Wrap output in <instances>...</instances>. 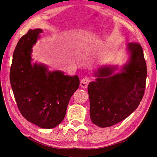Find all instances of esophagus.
Masks as SVG:
<instances>
[{
	"instance_id": "34e87169",
	"label": "esophagus",
	"mask_w": 157,
	"mask_h": 157,
	"mask_svg": "<svg viewBox=\"0 0 157 157\" xmlns=\"http://www.w3.org/2000/svg\"><path fill=\"white\" fill-rule=\"evenodd\" d=\"M89 82H90V80H89L88 78H83L80 82V86H81V87L84 88V89L86 88L87 86H88V85L89 83Z\"/></svg>"
}]
</instances>
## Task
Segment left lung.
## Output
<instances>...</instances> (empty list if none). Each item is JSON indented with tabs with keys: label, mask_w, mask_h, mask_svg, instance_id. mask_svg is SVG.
Returning a JSON list of instances; mask_svg holds the SVG:
<instances>
[{
	"label": "left lung",
	"mask_w": 157,
	"mask_h": 157,
	"mask_svg": "<svg viewBox=\"0 0 157 157\" xmlns=\"http://www.w3.org/2000/svg\"><path fill=\"white\" fill-rule=\"evenodd\" d=\"M128 60L118 72V65H106L94 71L95 81L88 86L90 117L93 123L108 127L125 120L141 101L147 69L143 50L138 43L126 46Z\"/></svg>",
	"instance_id": "left-lung-1"
}]
</instances>
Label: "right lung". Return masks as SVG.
<instances>
[{
  "mask_svg": "<svg viewBox=\"0 0 157 157\" xmlns=\"http://www.w3.org/2000/svg\"><path fill=\"white\" fill-rule=\"evenodd\" d=\"M43 32L40 29H30L19 40L13 55L10 81L23 117L39 127L53 128L63 120L79 79L61 71H49L43 63H32V47Z\"/></svg>",
  "mask_w": 157,
  "mask_h": 157,
  "instance_id": "1",
  "label": "right lung"
}]
</instances>
